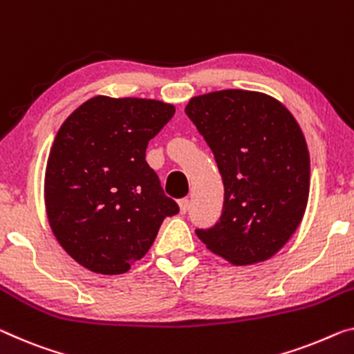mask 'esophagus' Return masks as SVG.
Masks as SVG:
<instances>
[{
    "instance_id": "esophagus-1",
    "label": "esophagus",
    "mask_w": 354,
    "mask_h": 354,
    "mask_svg": "<svg viewBox=\"0 0 354 354\" xmlns=\"http://www.w3.org/2000/svg\"><path fill=\"white\" fill-rule=\"evenodd\" d=\"M178 207H180V212H182V214H185V212H187V210H188V207H189L188 199H187V198L178 199Z\"/></svg>"
}]
</instances>
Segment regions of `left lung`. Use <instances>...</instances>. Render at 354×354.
<instances>
[{"mask_svg": "<svg viewBox=\"0 0 354 354\" xmlns=\"http://www.w3.org/2000/svg\"><path fill=\"white\" fill-rule=\"evenodd\" d=\"M210 147L225 185L220 220L196 230L210 252L254 264L279 252L307 207L310 156L290 111L258 91L221 90L185 107Z\"/></svg>", "mask_w": 354, "mask_h": 354, "instance_id": "left-lung-1", "label": "left lung"}]
</instances>
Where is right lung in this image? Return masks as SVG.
<instances>
[{
    "mask_svg": "<svg viewBox=\"0 0 354 354\" xmlns=\"http://www.w3.org/2000/svg\"><path fill=\"white\" fill-rule=\"evenodd\" d=\"M176 109L140 97L95 96L58 129L47 160L50 227L71 258L96 274L128 272L178 205L145 161Z\"/></svg>",
    "mask_w": 354,
    "mask_h": 354,
    "instance_id": "right-lung-1",
    "label": "right lung"
}]
</instances>
